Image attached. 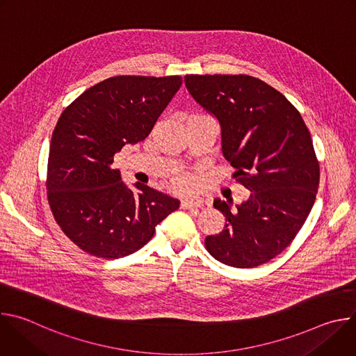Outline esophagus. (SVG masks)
<instances>
[{"label":"esophagus","instance_id":"obj_1","mask_svg":"<svg viewBox=\"0 0 356 356\" xmlns=\"http://www.w3.org/2000/svg\"><path fill=\"white\" fill-rule=\"evenodd\" d=\"M202 206L201 200H194V198H184L181 200V207L186 210H191V209H200Z\"/></svg>","mask_w":356,"mask_h":356}]
</instances>
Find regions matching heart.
<instances>
[{
    "instance_id": "obj_1",
    "label": "heart",
    "mask_w": 356,
    "mask_h": 356,
    "mask_svg": "<svg viewBox=\"0 0 356 356\" xmlns=\"http://www.w3.org/2000/svg\"><path fill=\"white\" fill-rule=\"evenodd\" d=\"M191 186H193V180H191V177H188V176L179 177V179L175 181V188H176V190H180V191L188 190Z\"/></svg>"
}]
</instances>
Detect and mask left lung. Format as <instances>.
Here are the masks:
<instances>
[{
  "label": "left lung",
  "instance_id": "8db88e82",
  "mask_svg": "<svg viewBox=\"0 0 356 356\" xmlns=\"http://www.w3.org/2000/svg\"><path fill=\"white\" fill-rule=\"evenodd\" d=\"M186 87L221 128V150L234 177L250 195L206 238L210 255L234 268H255L283 252L306 222L320 181L310 132L290 101L265 81L246 76L187 74Z\"/></svg>",
  "mask_w": 356,
  "mask_h": 356
}]
</instances>
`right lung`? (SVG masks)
Segmentation results:
<instances>
[{"label":"right lung","instance_id":"right-lung-1","mask_svg":"<svg viewBox=\"0 0 356 356\" xmlns=\"http://www.w3.org/2000/svg\"><path fill=\"white\" fill-rule=\"evenodd\" d=\"M180 86V76H115L62 113L50 140L47 200L62 231L90 255H131L179 209L177 198L146 184L129 188L113 163L150 134Z\"/></svg>","mask_w":356,"mask_h":356}]
</instances>
